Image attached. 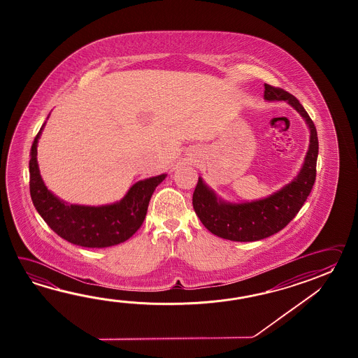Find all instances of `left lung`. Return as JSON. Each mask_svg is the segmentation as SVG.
<instances>
[{"instance_id":"8db88e82","label":"left lung","mask_w":358,"mask_h":358,"mask_svg":"<svg viewBox=\"0 0 358 358\" xmlns=\"http://www.w3.org/2000/svg\"><path fill=\"white\" fill-rule=\"evenodd\" d=\"M264 96L267 101H285L297 110L310 128V145L298 176L282 189L259 201L225 202L206 185L202 178H198L192 201L199 220L215 236L234 242H255L285 228L299 213L316 179L319 139L311 117L299 101L282 88L265 84Z\"/></svg>"}]
</instances>
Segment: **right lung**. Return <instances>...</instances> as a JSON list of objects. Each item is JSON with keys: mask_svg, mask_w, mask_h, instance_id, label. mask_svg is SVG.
Masks as SVG:
<instances>
[{"mask_svg": "<svg viewBox=\"0 0 358 358\" xmlns=\"http://www.w3.org/2000/svg\"><path fill=\"white\" fill-rule=\"evenodd\" d=\"M45 124L34 138L29 161L31 201L42 219L57 236L80 247L105 248L129 239L143 224L153 192L166 174L139 180L113 205H68L47 189L39 174L37 143Z\"/></svg>", "mask_w": 358, "mask_h": 358, "instance_id": "right-lung-1", "label": "right lung"}]
</instances>
